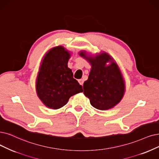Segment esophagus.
Segmentation results:
<instances>
[{"label":"esophagus","instance_id":"34e87169","mask_svg":"<svg viewBox=\"0 0 159 159\" xmlns=\"http://www.w3.org/2000/svg\"><path fill=\"white\" fill-rule=\"evenodd\" d=\"M78 81H79V83H80V85H83V84H84V81L83 79H80V80H78Z\"/></svg>","mask_w":159,"mask_h":159}]
</instances>
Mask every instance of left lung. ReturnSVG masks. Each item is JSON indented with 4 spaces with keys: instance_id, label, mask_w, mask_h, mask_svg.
Returning a JSON list of instances; mask_svg holds the SVG:
<instances>
[{
    "instance_id": "obj_1",
    "label": "left lung",
    "mask_w": 159,
    "mask_h": 159,
    "mask_svg": "<svg viewBox=\"0 0 159 159\" xmlns=\"http://www.w3.org/2000/svg\"><path fill=\"white\" fill-rule=\"evenodd\" d=\"M80 55L91 65L89 78L84 84V93L91 104L100 110H107L117 105L125 93L124 80L117 63L106 52L96 56L87 55L85 51ZM110 61L111 65H106Z\"/></svg>"
}]
</instances>
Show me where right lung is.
Instances as JSON below:
<instances>
[{
    "label": "right lung",
    "mask_w": 159,
    "mask_h": 159,
    "mask_svg": "<svg viewBox=\"0 0 159 159\" xmlns=\"http://www.w3.org/2000/svg\"><path fill=\"white\" fill-rule=\"evenodd\" d=\"M70 57L68 51L59 46L51 49L43 59L36 87L38 96L49 108H61L70 97L83 91L68 67Z\"/></svg>",
    "instance_id": "add662e5"
}]
</instances>
